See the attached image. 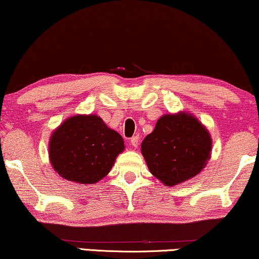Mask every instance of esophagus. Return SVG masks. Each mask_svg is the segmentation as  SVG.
<instances>
[{
	"mask_svg": "<svg viewBox=\"0 0 259 259\" xmlns=\"http://www.w3.org/2000/svg\"><path fill=\"white\" fill-rule=\"evenodd\" d=\"M130 144L133 145L134 148H137V146L140 145V137H138V136H134V137L130 140Z\"/></svg>",
	"mask_w": 259,
	"mask_h": 259,
	"instance_id": "1",
	"label": "esophagus"
}]
</instances>
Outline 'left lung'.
<instances>
[{"label":"left lung","mask_w":259,"mask_h":259,"mask_svg":"<svg viewBox=\"0 0 259 259\" xmlns=\"http://www.w3.org/2000/svg\"><path fill=\"white\" fill-rule=\"evenodd\" d=\"M142 154L152 176L172 187L199 175L211 154V137L187 111L163 115L142 142Z\"/></svg>","instance_id":"1"}]
</instances>
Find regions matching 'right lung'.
Wrapping results in <instances>:
<instances>
[{
  "label": "right lung",
  "instance_id": "add662e5",
  "mask_svg": "<svg viewBox=\"0 0 259 259\" xmlns=\"http://www.w3.org/2000/svg\"><path fill=\"white\" fill-rule=\"evenodd\" d=\"M124 141L95 114L74 115L53 131L49 142L50 163L64 179L93 185L110 172Z\"/></svg>",
  "mask_w": 259,
  "mask_h": 259
}]
</instances>
